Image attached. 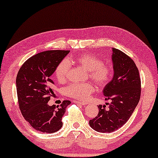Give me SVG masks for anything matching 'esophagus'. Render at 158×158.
Here are the masks:
<instances>
[{"instance_id":"esophagus-1","label":"esophagus","mask_w":158,"mask_h":158,"mask_svg":"<svg viewBox=\"0 0 158 158\" xmlns=\"http://www.w3.org/2000/svg\"><path fill=\"white\" fill-rule=\"evenodd\" d=\"M75 103H77L78 104H81V105H86V104H88V102H81V101H75Z\"/></svg>"}]
</instances>
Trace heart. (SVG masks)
Here are the masks:
<instances>
[{
  "instance_id": "1",
  "label": "heart",
  "mask_w": 158,
  "mask_h": 158,
  "mask_svg": "<svg viewBox=\"0 0 158 158\" xmlns=\"http://www.w3.org/2000/svg\"><path fill=\"white\" fill-rule=\"evenodd\" d=\"M70 64H77L87 71L91 79L99 86H104L110 81L113 74V69L110 64L103 63L101 59L94 55L81 54L69 56L61 61L55 69V76L59 82L67 79ZM95 91L94 85L91 83H74L65 89L68 97L74 99L86 100Z\"/></svg>"
}]
</instances>
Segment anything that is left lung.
Listing matches in <instances>:
<instances>
[{"mask_svg": "<svg viewBox=\"0 0 158 158\" xmlns=\"http://www.w3.org/2000/svg\"><path fill=\"white\" fill-rule=\"evenodd\" d=\"M114 77L103 90L105 100L111 103L98 106L99 113L89 125L99 132H112L125 124L138 104L141 81L134 61L122 51L112 48Z\"/></svg>", "mask_w": 158, "mask_h": 158, "instance_id": "obj_1", "label": "left lung"}]
</instances>
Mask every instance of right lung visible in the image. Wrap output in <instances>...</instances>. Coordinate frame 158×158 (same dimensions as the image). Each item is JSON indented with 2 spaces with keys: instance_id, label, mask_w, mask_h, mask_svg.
Here are the masks:
<instances>
[{
  "instance_id": "1",
  "label": "right lung",
  "mask_w": 158,
  "mask_h": 158,
  "mask_svg": "<svg viewBox=\"0 0 158 158\" xmlns=\"http://www.w3.org/2000/svg\"><path fill=\"white\" fill-rule=\"evenodd\" d=\"M69 51L52 50L39 53L24 62L18 72L16 89L20 110L35 130L54 133L62 127V117L71 104L64 100L56 106L48 102L54 94L51 76Z\"/></svg>"
}]
</instances>
